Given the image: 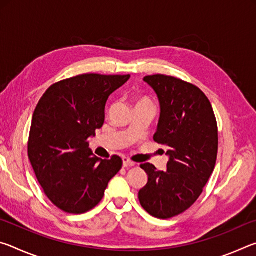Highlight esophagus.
Masks as SVG:
<instances>
[{"label":"esophagus","mask_w":256,"mask_h":256,"mask_svg":"<svg viewBox=\"0 0 256 256\" xmlns=\"http://www.w3.org/2000/svg\"><path fill=\"white\" fill-rule=\"evenodd\" d=\"M133 166H136V162H131L128 158H125V157L123 158V167L128 168V167H133Z\"/></svg>","instance_id":"obj_1"}]
</instances>
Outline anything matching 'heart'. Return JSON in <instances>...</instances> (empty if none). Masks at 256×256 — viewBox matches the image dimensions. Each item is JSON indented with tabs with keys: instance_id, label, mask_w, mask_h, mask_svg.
Segmentation results:
<instances>
[{
	"instance_id": "obj_1",
	"label": "heart",
	"mask_w": 256,
	"mask_h": 256,
	"mask_svg": "<svg viewBox=\"0 0 256 256\" xmlns=\"http://www.w3.org/2000/svg\"><path fill=\"white\" fill-rule=\"evenodd\" d=\"M144 102H146V100H144Z\"/></svg>"
}]
</instances>
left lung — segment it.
Here are the masks:
<instances>
[{"label":"left lung","mask_w":256,"mask_h":256,"mask_svg":"<svg viewBox=\"0 0 256 256\" xmlns=\"http://www.w3.org/2000/svg\"><path fill=\"white\" fill-rule=\"evenodd\" d=\"M157 94L160 118L154 140L167 149V170L149 162L140 167L148 183L138 190L144 209L159 219L183 214L201 196L214 170L218 126L214 110L201 89L174 76L144 78Z\"/></svg>","instance_id":"1"}]
</instances>
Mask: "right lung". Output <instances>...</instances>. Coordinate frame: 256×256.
<instances>
[{
	"mask_svg": "<svg viewBox=\"0 0 256 256\" xmlns=\"http://www.w3.org/2000/svg\"><path fill=\"white\" fill-rule=\"evenodd\" d=\"M128 79L86 73L56 82L34 112L28 157L44 193L64 212L94 209L122 168L118 156H94L88 138L102 126L108 97Z\"/></svg>",
	"mask_w": 256,
	"mask_h": 256,
	"instance_id": "obj_1",
	"label": "right lung"
}]
</instances>
